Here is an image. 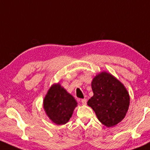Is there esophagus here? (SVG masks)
Returning <instances> with one entry per match:
<instances>
[{"instance_id": "34e87169", "label": "esophagus", "mask_w": 150, "mask_h": 150, "mask_svg": "<svg viewBox=\"0 0 150 150\" xmlns=\"http://www.w3.org/2000/svg\"><path fill=\"white\" fill-rule=\"evenodd\" d=\"M81 103L83 105H86L87 104V100L86 99H83L81 100Z\"/></svg>"}]
</instances>
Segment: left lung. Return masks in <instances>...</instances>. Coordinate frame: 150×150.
I'll use <instances>...</instances> for the list:
<instances>
[{
  "instance_id": "1",
  "label": "left lung",
  "mask_w": 150,
  "mask_h": 150,
  "mask_svg": "<svg viewBox=\"0 0 150 150\" xmlns=\"http://www.w3.org/2000/svg\"><path fill=\"white\" fill-rule=\"evenodd\" d=\"M93 96L88 105L107 127L120 123L126 116L129 106V95L125 85L110 72L96 75L91 83Z\"/></svg>"
}]
</instances>
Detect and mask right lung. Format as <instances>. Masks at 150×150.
Listing matches in <instances>:
<instances>
[{
	"instance_id": "add662e5",
	"label": "right lung",
	"mask_w": 150,
	"mask_h": 150,
	"mask_svg": "<svg viewBox=\"0 0 150 150\" xmlns=\"http://www.w3.org/2000/svg\"><path fill=\"white\" fill-rule=\"evenodd\" d=\"M42 106L49 119L57 125H62L70 120L78 103L57 83L52 84L47 90Z\"/></svg>"
}]
</instances>
